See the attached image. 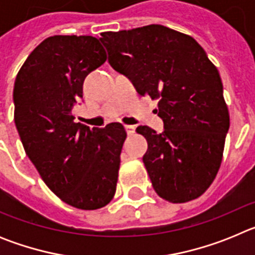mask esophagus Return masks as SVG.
<instances>
[{
    "instance_id": "esophagus-1",
    "label": "esophagus",
    "mask_w": 255,
    "mask_h": 255,
    "mask_svg": "<svg viewBox=\"0 0 255 255\" xmlns=\"http://www.w3.org/2000/svg\"><path fill=\"white\" fill-rule=\"evenodd\" d=\"M125 130H126V132H128V135H131L135 132V126L125 125Z\"/></svg>"
}]
</instances>
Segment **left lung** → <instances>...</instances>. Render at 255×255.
<instances>
[{"label":"left lung","instance_id":"obj_1","mask_svg":"<svg viewBox=\"0 0 255 255\" xmlns=\"http://www.w3.org/2000/svg\"><path fill=\"white\" fill-rule=\"evenodd\" d=\"M108 62L140 96L158 101L163 132L138 126L148 141L143 162L162 199L185 203L211 186L230 128L217 67L193 37L167 26L105 31Z\"/></svg>","mask_w":255,"mask_h":255}]
</instances>
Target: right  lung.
<instances>
[{"mask_svg": "<svg viewBox=\"0 0 255 255\" xmlns=\"http://www.w3.org/2000/svg\"><path fill=\"white\" fill-rule=\"evenodd\" d=\"M106 60L92 35H53L28 56L13 87V120L26 155L62 202L85 211L114 198L126 139L119 123L89 129L74 121L85 76Z\"/></svg>", "mask_w": 255, "mask_h": 255, "instance_id": "1", "label": "right lung"}]
</instances>
